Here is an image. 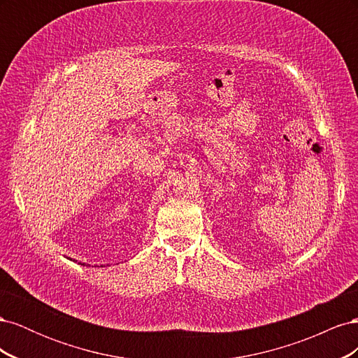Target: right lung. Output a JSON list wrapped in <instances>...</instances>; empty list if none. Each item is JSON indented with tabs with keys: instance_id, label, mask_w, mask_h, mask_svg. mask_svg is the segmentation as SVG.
Returning a JSON list of instances; mask_svg holds the SVG:
<instances>
[{
	"instance_id": "obj_1",
	"label": "right lung",
	"mask_w": 358,
	"mask_h": 358,
	"mask_svg": "<svg viewBox=\"0 0 358 358\" xmlns=\"http://www.w3.org/2000/svg\"><path fill=\"white\" fill-rule=\"evenodd\" d=\"M83 266H85V264H83Z\"/></svg>"
}]
</instances>
